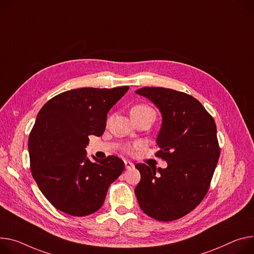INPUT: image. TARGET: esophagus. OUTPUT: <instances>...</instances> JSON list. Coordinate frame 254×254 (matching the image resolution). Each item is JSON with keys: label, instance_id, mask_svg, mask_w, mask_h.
Returning <instances> with one entry per match:
<instances>
[{"label": "esophagus", "instance_id": "obj_1", "mask_svg": "<svg viewBox=\"0 0 254 254\" xmlns=\"http://www.w3.org/2000/svg\"><path fill=\"white\" fill-rule=\"evenodd\" d=\"M125 166L127 169H130L133 167V164L130 162V161H127V160H125Z\"/></svg>", "mask_w": 254, "mask_h": 254}]
</instances>
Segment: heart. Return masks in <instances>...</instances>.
Instances as JSON below:
<instances>
[{
  "label": "heart",
  "mask_w": 254,
  "mask_h": 254,
  "mask_svg": "<svg viewBox=\"0 0 254 254\" xmlns=\"http://www.w3.org/2000/svg\"><path fill=\"white\" fill-rule=\"evenodd\" d=\"M148 109H151L149 108L148 106H145V105H136V106H133L130 110V113H135V112H142V111H145V110H148ZM135 147H133L132 149H135Z\"/></svg>",
  "instance_id": "b5f03b06"
}]
</instances>
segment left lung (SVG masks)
I'll list each match as a JSON object with an SVG mask.
<instances>
[{
  "instance_id": "obj_1",
  "label": "left lung",
  "mask_w": 254,
  "mask_h": 254,
  "mask_svg": "<svg viewBox=\"0 0 254 254\" xmlns=\"http://www.w3.org/2000/svg\"><path fill=\"white\" fill-rule=\"evenodd\" d=\"M153 102L162 115L156 139V156L167 162L165 169L136 164L141 181L134 193L145 214L158 221L188 215L202 200L220 157L217 127L194 97L162 87L135 91Z\"/></svg>"
}]
</instances>
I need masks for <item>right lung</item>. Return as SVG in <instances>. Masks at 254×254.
I'll use <instances>...</instances> for the list:
<instances>
[{"mask_svg":"<svg viewBox=\"0 0 254 254\" xmlns=\"http://www.w3.org/2000/svg\"><path fill=\"white\" fill-rule=\"evenodd\" d=\"M79 88L55 96L38 112L29 134L32 176L56 209L84 217L102 206L110 184L125 170L117 156L87 157L88 135L103 134L107 113L128 90Z\"/></svg>","mask_w":254,"mask_h":254,"instance_id":"1","label":"right lung"}]
</instances>
